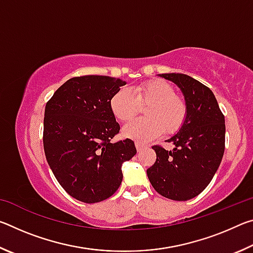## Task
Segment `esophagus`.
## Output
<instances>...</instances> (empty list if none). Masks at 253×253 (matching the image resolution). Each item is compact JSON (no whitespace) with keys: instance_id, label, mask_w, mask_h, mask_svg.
I'll use <instances>...</instances> for the list:
<instances>
[{"instance_id":"34e87169","label":"esophagus","mask_w":253,"mask_h":253,"mask_svg":"<svg viewBox=\"0 0 253 253\" xmlns=\"http://www.w3.org/2000/svg\"><path fill=\"white\" fill-rule=\"evenodd\" d=\"M135 145H136L137 152H142V151H143V149H145V148H147V145H145V144H143V143H140V142H136V143H135Z\"/></svg>"}]
</instances>
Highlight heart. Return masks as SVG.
I'll list each match as a JSON object with an SVG mask.
<instances>
[{
    "label": "heart",
    "mask_w": 253,
    "mask_h": 253,
    "mask_svg": "<svg viewBox=\"0 0 253 253\" xmlns=\"http://www.w3.org/2000/svg\"><path fill=\"white\" fill-rule=\"evenodd\" d=\"M146 118L138 119L124 127V136L147 142L163 131L173 135L183 127L187 118V104L175 93L172 84L164 80L145 81L136 87L122 88L111 97L110 109L117 121L128 123L145 108Z\"/></svg>",
    "instance_id": "heart-1"
}]
</instances>
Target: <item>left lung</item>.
Returning a JSON list of instances; mask_svg holds the SVG:
<instances>
[{"mask_svg":"<svg viewBox=\"0 0 253 253\" xmlns=\"http://www.w3.org/2000/svg\"><path fill=\"white\" fill-rule=\"evenodd\" d=\"M176 84L187 104V118L177 134L168 139L174 148L152 147L156 162L147 169L157 193L174 201L195 198L212 181L225 147V124L211 89L183 74H163Z\"/></svg>","mask_w":253,"mask_h":253,"instance_id":"8db88e82","label":"left lung"}]
</instances>
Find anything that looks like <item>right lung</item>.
<instances>
[{
  "mask_svg": "<svg viewBox=\"0 0 253 253\" xmlns=\"http://www.w3.org/2000/svg\"><path fill=\"white\" fill-rule=\"evenodd\" d=\"M125 84L107 76L75 77L45 105L46 161L63 190L81 202L110 198L122 184L123 163L137 152L129 138L110 142L121 129L110 99Z\"/></svg>",
  "mask_w": 253,
  "mask_h": 253,
  "instance_id": "add662e5",
  "label": "right lung"
}]
</instances>
